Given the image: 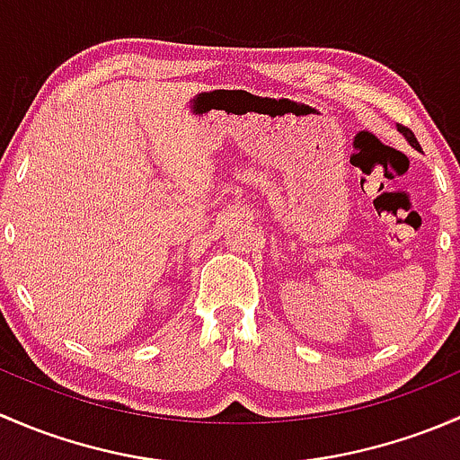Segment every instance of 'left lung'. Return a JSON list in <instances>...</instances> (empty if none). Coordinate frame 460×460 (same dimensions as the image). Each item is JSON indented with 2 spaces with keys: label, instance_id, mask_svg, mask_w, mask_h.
<instances>
[{
  "label": "left lung",
  "instance_id": "obj_1",
  "mask_svg": "<svg viewBox=\"0 0 460 460\" xmlns=\"http://www.w3.org/2000/svg\"><path fill=\"white\" fill-rule=\"evenodd\" d=\"M398 131H401V133H402V137H405V140H407V142H410V146H414V148H419V146H420V144H419V142H416L414 133H411V131H410V128H405V127H398Z\"/></svg>",
  "mask_w": 460,
  "mask_h": 460
}]
</instances>
